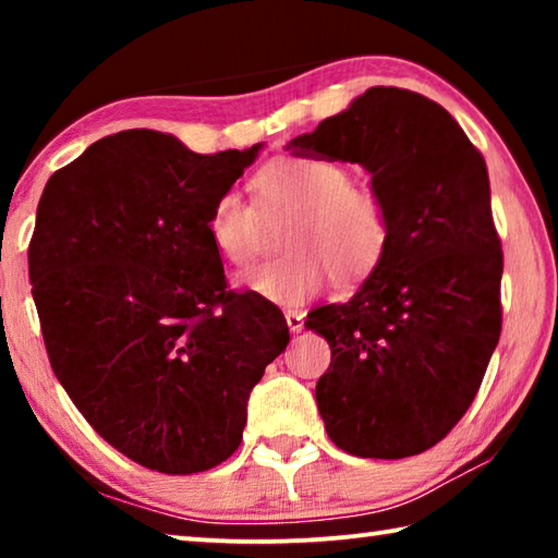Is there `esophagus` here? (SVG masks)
Returning <instances> with one entry per match:
<instances>
[{
  "label": "esophagus",
  "mask_w": 558,
  "mask_h": 558,
  "mask_svg": "<svg viewBox=\"0 0 558 558\" xmlns=\"http://www.w3.org/2000/svg\"><path fill=\"white\" fill-rule=\"evenodd\" d=\"M286 319H288L290 332H302V329H305V319H302V315L298 313V310H288Z\"/></svg>",
  "instance_id": "obj_1"
}]
</instances>
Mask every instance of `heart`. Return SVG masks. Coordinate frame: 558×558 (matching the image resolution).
<instances>
[{"label":"heart","mask_w":558,"mask_h":558,"mask_svg":"<svg viewBox=\"0 0 558 558\" xmlns=\"http://www.w3.org/2000/svg\"><path fill=\"white\" fill-rule=\"evenodd\" d=\"M286 253L251 268L241 286L282 307L315 298L332 278L344 288L379 266L391 241L389 206L352 169L325 157H276L253 177V204L223 192L206 219L214 251L241 268L256 258L263 221H280Z\"/></svg>","instance_id":"1"}]
</instances>
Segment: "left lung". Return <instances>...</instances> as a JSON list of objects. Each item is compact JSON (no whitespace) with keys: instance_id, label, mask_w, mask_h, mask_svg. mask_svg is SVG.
<instances>
[{"instance_id":"obj_1","label":"left lung","mask_w":558,"mask_h":558,"mask_svg":"<svg viewBox=\"0 0 558 558\" xmlns=\"http://www.w3.org/2000/svg\"><path fill=\"white\" fill-rule=\"evenodd\" d=\"M362 165L391 214L379 266L307 315L332 349L315 399L349 456L428 450L475 401L502 329V243L480 149L436 100L376 86L288 145Z\"/></svg>"}]
</instances>
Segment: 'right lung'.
Here are the masks:
<instances>
[{"mask_svg": "<svg viewBox=\"0 0 558 558\" xmlns=\"http://www.w3.org/2000/svg\"><path fill=\"white\" fill-rule=\"evenodd\" d=\"M258 149L196 155L122 130L53 172L36 209L29 278L56 379L98 436L165 475L233 456L290 342L272 302L229 290L206 233Z\"/></svg>", "mask_w": 558, "mask_h": 558, "instance_id": "obj_1", "label": "right lung"}]
</instances>
